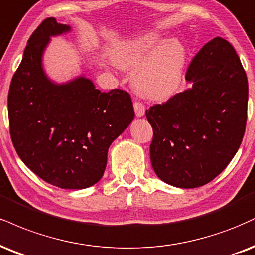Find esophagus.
Returning <instances> with one entry per match:
<instances>
[{
    "label": "esophagus",
    "instance_id": "34e87169",
    "mask_svg": "<svg viewBox=\"0 0 255 255\" xmlns=\"http://www.w3.org/2000/svg\"><path fill=\"white\" fill-rule=\"evenodd\" d=\"M134 110H135L136 116L145 115V104L140 102V101H135V102H134Z\"/></svg>",
    "mask_w": 255,
    "mask_h": 255
}]
</instances>
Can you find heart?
Segmentation results:
<instances>
[{
	"mask_svg": "<svg viewBox=\"0 0 255 255\" xmlns=\"http://www.w3.org/2000/svg\"><path fill=\"white\" fill-rule=\"evenodd\" d=\"M115 59L122 67L135 69L131 84L140 96L165 100L179 88L186 52L179 40H164L157 32H147L122 45Z\"/></svg>",
	"mask_w": 255,
	"mask_h": 255,
	"instance_id": "obj_1",
	"label": "heart"
}]
</instances>
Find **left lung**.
Returning a JSON list of instances; mask_svg holds the SVG:
<instances>
[{"instance_id": "1", "label": "left lung", "mask_w": 255, "mask_h": 255, "mask_svg": "<svg viewBox=\"0 0 255 255\" xmlns=\"http://www.w3.org/2000/svg\"><path fill=\"white\" fill-rule=\"evenodd\" d=\"M191 87L146 109L153 128L151 162L162 182L183 189L204 185L234 158L247 122V76L234 47L210 40L194 57Z\"/></svg>"}]
</instances>
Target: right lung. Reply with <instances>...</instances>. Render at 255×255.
I'll return each instance as SVG.
<instances>
[{
    "label": "right lung",
    "instance_id": "obj_1",
    "mask_svg": "<svg viewBox=\"0 0 255 255\" xmlns=\"http://www.w3.org/2000/svg\"><path fill=\"white\" fill-rule=\"evenodd\" d=\"M70 26L47 17L27 42L8 94L10 137L29 170L61 189H85L106 170L112 142L134 119L130 95L102 93L79 77L54 84L45 76L41 57L52 35Z\"/></svg>",
    "mask_w": 255,
    "mask_h": 255
}]
</instances>
